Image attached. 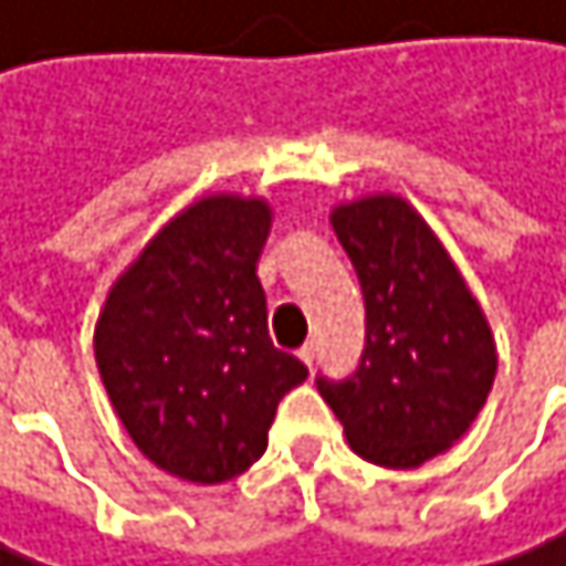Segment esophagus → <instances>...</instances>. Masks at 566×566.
I'll return each mask as SVG.
<instances>
[{"label":"esophagus","instance_id":"obj_1","mask_svg":"<svg viewBox=\"0 0 566 566\" xmlns=\"http://www.w3.org/2000/svg\"><path fill=\"white\" fill-rule=\"evenodd\" d=\"M300 360H303L306 367H314V360H317V344H303V347H300Z\"/></svg>","mask_w":566,"mask_h":566}]
</instances>
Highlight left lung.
Here are the masks:
<instances>
[{"label":"left lung","mask_w":566,"mask_h":566,"mask_svg":"<svg viewBox=\"0 0 566 566\" xmlns=\"http://www.w3.org/2000/svg\"><path fill=\"white\" fill-rule=\"evenodd\" d=\"M364 293V354L344 381L317 378L347 446L375 465L415 469L452 449L486 405L496 340L449 249L401 195L331 212Z\"/></svg>","instance_id":"left-lung-1"}]
</instances>
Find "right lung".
<instances>
[{"mask_svg": "<svg viewBox=\"0 0 566 566\" xmlns=\"http://www.w3.org/2000/svg\"><path fill=\"white\" fill-rule=\"evenodd\" d=\"M266 199L216 191L168 219L111 286L94 327L120 426L158 469L216 486L266 452L306 367L273 347L256 276Z\"/></svg>", "mask_w": 566, "mask_h": 566, "instance_id": "right-lung-1", "label": "right lung"}]
</instances>
